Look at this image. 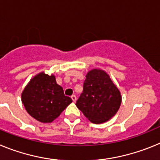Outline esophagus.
Listing matches in <instances>:
<instances>
[{
	"label": "esophagus",
	"mask_w": 160,
	"mask_h": 160,
	"mask_svg": "<svg viewBox=\"0 0 160 160\" xmlns=\"http://www.w3.org/2000/svg\"><path fill=\"white\" fill-rule=\"evenodd\" d=\"M71 98L73 102H76V100H77V97H76V95H74V94L71 96Z\"/></svg>",
	"instance_id": "34e87169"
}]
</instances>
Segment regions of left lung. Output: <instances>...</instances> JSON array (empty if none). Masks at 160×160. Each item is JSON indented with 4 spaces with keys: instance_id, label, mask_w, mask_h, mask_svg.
Listing matches in <instances>:
<instances>
[{
    "instance_id": "obj_1",
    "label": "left lung",
    "mask_w": 160,
    "mask_h": 160,
    "mask_svg": "<svg viewBox=\"0 0 160 160\" xmlns=\"http://www.w3.org/2000/svg\"><path fill=\"white\" fill-rule=\"evenodd\" d=\"M122 102V95L105 70L93 69L86 75L83 92L76 102L87 119L103 123L115 115Z\"/></svg>"
}]
</instances>
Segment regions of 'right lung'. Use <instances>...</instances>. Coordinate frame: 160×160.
I'll return each mask as SVG.
<instances>
[{"instance_id": "1", "label": "right lung", "mask_w": 160, "mask_h": 160, "mask_svg": "<svg viewBox=\"0 0 160 160\" xmlns=\"http://www.w3.org/2000/svg\"><path fill=\"white\" fill-rule=\"evenodd\" d=\"M22 102L29 115L43 123L52 122L72 102L53 73H38L22 93Z\"/></svg>"}]
</instances>
